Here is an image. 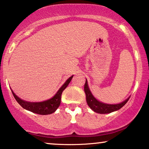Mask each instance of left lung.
I'll return each instance as SVG.
<instances>
[{
	"instance_id": "1",
	"label": "left lung",
	"mask_w": 149,
	"mask_h": 149,
	"mask_svg": "<svg viewBox=\"0 0 149 149\" xmlns=\"http://www.w3.org/2000/svg\"><path fill=\"white\" fill-rule=\"evenodd\" d=\"M84 92L86 94V102L88 106L94 112L99 113V114H108V113H111L114 112V111L118 110L126 104V103L128 102L129 99H130L129 97L124 102L118 104H108L101 102L96 98H95V97L92 95L90 89L88 88V82H87L86 80L84 84Z\"/></svg>"
}]
</instances>
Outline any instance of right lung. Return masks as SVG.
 I'll return each mask as SVG.
<instances>
[{
    "label": "right lung",
    "mask_w": 149,
    "mask_h": 149,
    "mask_svg": "<svg viewBox=\"0 0 149 149\" xmlns=\"http://www.w3.org/2000/svg\"><path fill=\"white\" fill-rule=\"evenodd\" d=\"M73 76H71L64 83V84L59 88L58 92L56 93V95L53 97L52 98L49 99L48 100L44 101V102H26V101L21 100L19 98L13 91L12 92L13 97H14L15 100L17 101V103L24 108L25 110H27L33 113H36V114H41V115H47L50 114L54 112L56 110V109L58 108L61 104V95H62L63 91L66 88V87L68 86L69 82H71V79H72Z\"/></svg>",
    "instance_id": "1"
}]
</instances>
